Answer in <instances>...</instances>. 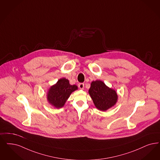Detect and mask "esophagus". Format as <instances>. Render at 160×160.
Here are the masks:
<instances>
[{"label":"esophagus","mask_w":160,"mask_h":160,"mask_svg":"<svg viewBox=\"0 0 160 160\" xmlns=\"http://www.w3.org/2000/svg\"><path fill=\"white\" fill-rule=\"evenodd\" d=\"M84 84L83 83H80L78 84V88L81 89H83L84 88Z\"/></svg>","instance_id":"esophagus-1"}]
</instances>
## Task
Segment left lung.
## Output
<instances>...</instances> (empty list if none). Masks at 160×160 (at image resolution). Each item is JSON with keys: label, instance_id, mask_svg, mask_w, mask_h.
Listing matches in <instances>:
<instances>
[{"label": "left lung", "instance_id": "8db88e82", "mask_svg": "<svg viewBox=\"0 0 160 160\" xmlns=\"http://www.w3.org/2000/svg\"><path fill=\"white\" fill-rule=\"evenodd\" d=\"M89 93L95 107L101 111L110 108L117 101L118 96L115 90L109 88L101 80L92 82Z\"/></svg>", "mask_w": 160, "mask_h": 160}]
</instances>
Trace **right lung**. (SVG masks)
Here are the masks:
<instances>
[{
  "label": "right lung",
  "mask_w": 160,
  "mask_h": 160,
  "mask_svg": "<svg viewBox=\"0 0 160 160\" xmlns=\"http://www.w3.org/2000/svg\"><path fill=\"white\" fill-rule=\"evenodd\" d=\"M77 89L76 85H71L67 79L61 78L49 90L48 99L49 103L56 108H61L64 106L71 93Z\"/></svg>",
  "instance_id": "obj_1"
}]
</instances>
